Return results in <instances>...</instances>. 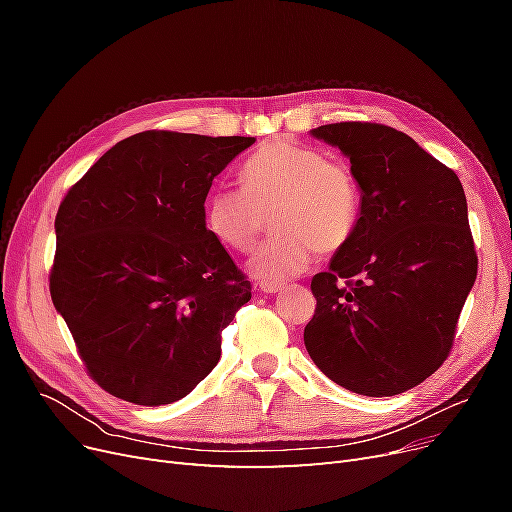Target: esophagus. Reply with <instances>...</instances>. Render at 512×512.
Returning a JSON list of instances; mask_svg holds the SVG:
<instances>
[{"instance_id": "1", "label": "esophagus", "mask_w": 512, "mask_h": 512, "mask_svg": "<svg viewBox=\"0 0 512 512\" xmlns=\"http://www.w3.org/2000/svg\"><path fill=\"white\" fill-rule=\"evenodd\" d=\"M258 288H260L262 292H280V290L284 288V284H273V282H260V284H258Z\"/></svg>"}]
</instances>
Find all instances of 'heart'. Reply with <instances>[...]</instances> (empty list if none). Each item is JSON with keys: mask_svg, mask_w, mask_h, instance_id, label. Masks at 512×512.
I'll return each instance as SVG.
<instances>
[{"mask_svg": "<svg viewBox=\"0 0 512 512\" xmlns=\"http://www.w3.org/2000/svg\"><path fill=\"white\" fill-rule=\"evenodd\" d=\"M243 188L218 185L205 198V226L232 252H252L273 218L275 237L250 262L256 280L288 282L352 239L361 185L344 160L297 138H271L241 166Z\"/></svg>", "mask_w": 512, "mask_h": 512, "instance_id": "heart-1", "label": "heart"}]
</instances>
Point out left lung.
Returning a JSON list of instances; mask_svg holds the SVG:
<instances>
[{
  "mask_svg": "<svg viewBox=\"0 0 512 512\" xmlns=\"http://www.w3.org/2000/svg\"><path fill=\"white\" fill-rule=\"evenodd\" d=\"M350 160L361 218L329 269L316 273L305 348L324 376L367 397H391L429 378L453 346L478 258L461 181L380 123L309 130Z\"/></svg>",
  "mask_w": 512,
  "mask_h": 512,
  "instance_id": "obj_1",
  "label": "left lung"
}]
</instances>
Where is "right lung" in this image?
Listing matches in <instances>:
<instances>
[{
	"label": "right lung",
	"mask_w": 512,
	"mask_h": 512,
	"mask_svg": "<svg viewBox=\"0 0 512 512\" xmlns=\"http://www.w3.org/2000/svg\"><path fill=\"white\" fill-rule=\"evenodd\" d=\"M254 143L134 134L59 205L51 299L104 391L138 406L173 404L218 365L222 331L252 286L207 230L205 198Z\"/></svg>",
	"instance_id": "add662e5"
}]
</instances>
